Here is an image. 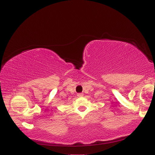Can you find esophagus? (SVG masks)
Segmentation results:
<instances>
[{"label": "esophagus", "instance_id": "obj_1", "mask_svg": "<svg viewBox=\"0 0 155 155\" xmlns=\"http://www.w3.org/2000/svg\"><path fill=\"white\" fill-rule=\"evenodd\" d=\"M83 95H84L83 93H78L77 94V97H83Z\"/></svg>", "mask_w": 155, "mask_h": 155}]
</instances>
